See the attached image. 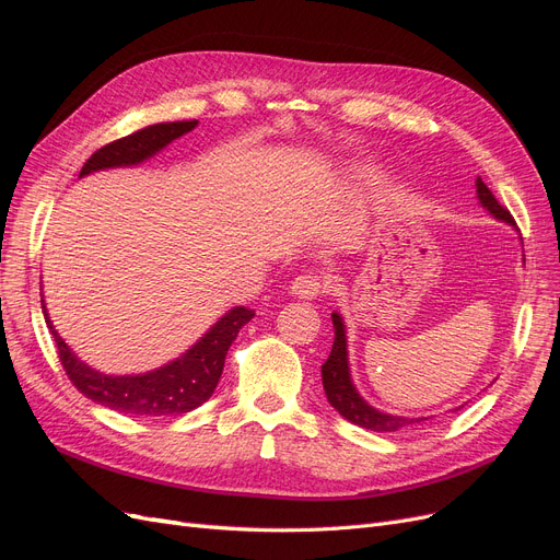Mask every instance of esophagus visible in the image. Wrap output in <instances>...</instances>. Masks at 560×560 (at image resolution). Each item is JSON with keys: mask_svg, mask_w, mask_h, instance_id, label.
I'll return each instance as SVG.
<instances>
[{"mask_svg": "<svg viewBox=\"0 0 560 560\" xmlns=\"http://www.w3.org/2000/svg\"><path fill=\"white\" fill-rule=\"evenodd\" d=\"M327 282L325 278H319L315 273H303L299 278H294V282L290 284V294L299 296V299H315L319 294H325Z\"/></svg>", "mask_w": 560, "mask_h": 560, "instance_id": "esophagus-1", "label": "esophagus"}]
</instances>
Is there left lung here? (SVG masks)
Here are the masks:
<instances>
[{
    "label": "left lung",
    "mask_w": 560,
    "mask_h": 560,
    "mask_svg": "<svg viewBox=\"0 0 560 560\" xmlns=\"http://www.w3.org/2000/svg\"><path fill=\"white\" fill-rule=\"evenodd\" d=\"M477 198L490 214L500 219V222L510 224V226L516 224L510 210L500 206L493 191H490L488 186L481 182V177H477ZM331 322H334V346H331L327 362L322 364V385H325L327 399L334 409L346 420L354 422V425L366 428L371 432H397V430H406L411 425H418V422H422V420H428V418H406V416L383 413V411L374 409V406H369L360 397V393L354 389L352 378H350L348 338H346L343 317L338 313H331Z\"/></svg>",
    "instance_id": "8db88e82"
}]
</instances>
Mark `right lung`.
Returning a JSON list of instances; mask_svg holds the SVG:
<instances>
[{
  "instance_id": "obj_1",
  "label": "right lung",
  "mask_w": 560,
  "mask_h": 560,
  "mask_svg": "<svg viewBox=\"0 0 560 560\" xmlns=\"http://www.w3.org/2000/svg\"><path fill=\"white\" fill-rule=\"evenodd\" d=\"M196 126L198 121L156 124L132 132L128 138L114 140L103 149H97L95 154L83 163L79 177L97 171H107V167L140 165L142 161L159 154L161 149L182 138L184 132L194 130ZM42 311L48 331L54 334L58 358L67 378L74 383L81 395H86L95 404H103L107 409L124 416H177L189 413L202 401H208L219 378H222L224 360L231 343L254 317V311L245 306H235L224 317H219L214 325L200 336V341L194 343L184 354H179L177 360L138 376H109L100 374V371L91 369L86 362H81L72 352V348L62 341V336L56 331L54 322L48 319L44 299Z\"/></svg>"
}]
</instances>
